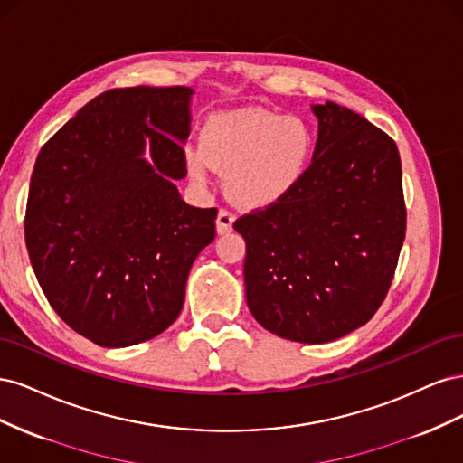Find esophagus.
Here are the masks:
<instances>
[{"label":"esophagus","instance_id":"obj_1","mask_svg":"<svg viewBox=\"0 0 463 463\" xmlns=\"http://www.w3.org/2000/svg\"><path fill=\"white\" fill-rule=\"evenodd\" d=\"M233 220L235 216L228 210H220L218 216H216V232L218 235H228L233 230Z\"/></svg>","mask_w":463,"mask_h":463}]
</instances>
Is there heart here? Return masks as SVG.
Masks as SVG:
<instances>
[{
	"instance_id": "b5f03b06",
	"label": "heart",
	"mask_w": 463,
	"mask_h": 463,
	"mask_svg": "<svg viewBox=\"0 0 463 463\" xmlns=\"http://www.w3.org/2000/svg\"><path fill=\"white\" fill-rule=\"evenodd\" d=\"M315 133L301 118L260 106H243L208 116L199 146L185 150L187 174L204 185L213 170L223 174L230 199L260 210L296 191L315 158Z\"/></svg>"
}]
</instances>
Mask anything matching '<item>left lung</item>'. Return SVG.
Masks as SVG:
<instances>
[{"label": "left lung", "instance_id": "left-lung-1", "mask_svg": "<svg viewBox=\"0 0 463 463\" xmlns=\"http://www.w3.org/2000/svg\"><path fill=\"white\" fill-rule=\"evenodd\" d=\"M318 138L289 197L241 216L249 311L269 332L326 344L384 301L405 237L398 146L365 118L313 104Z\"/></svg>", "mask_w": 463, "mask_h": 463}]
</instances>
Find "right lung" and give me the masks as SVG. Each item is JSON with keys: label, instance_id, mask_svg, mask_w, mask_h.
I'll return each mask as SVG.
<instances>
[{"label": "right lung", "instance_id": "1", "mask_svg": "<svg viewBox=\"0 0 463 463\" xmlns=\"http://www.w3.org/2000/svg\"><path fill=\"white\" fill-rule=\"evenodd\" d=\"M189 87L114 89L42 146L24 240L53 311L102 347L162 334L179 317L187 276L214 241L216 208L187 204Z\"/></svg>", "mask_w": 463, "mask_h": 463}]
</instances>
